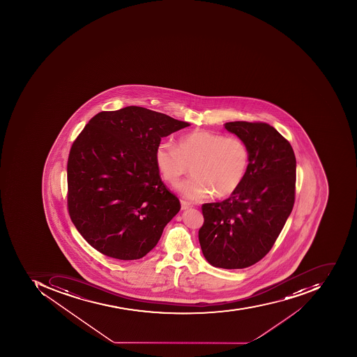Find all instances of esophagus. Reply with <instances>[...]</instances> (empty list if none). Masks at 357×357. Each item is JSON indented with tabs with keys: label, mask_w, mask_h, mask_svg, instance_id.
Here are the masks:
<instances>
[{
	"label": "esophagus",
	"mask_w": 357,
	"mask_h": 357,
	"mask_svg": "<svg viewBox=\"0 0 357 357\" xmlns=\"http://www.w3.org/2000/svg\"><path fill=\"white\" fill-rule=\"evenodd\" d=\"M181 210L185 211L189 210L190 208H191V204L190 203L185 202V201L181 200Z\"/></svg>",
	"instance_id": "esophagus-1"
}]
</instances>
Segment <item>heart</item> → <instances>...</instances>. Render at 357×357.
Here are the masks:
<instances>
[{"instance_id": "heart-1", "label": "heart", "mask_w": 357, "mask_h": 357, "mask_svg": "<svg viewBox=\"0 0 357 357\" xmlns=\"http://www.w3.org/2000/svg\"><path fill=\"white\" fill-rule=\"evenodd\" d=\"M155 164L162 179L175 185L188 168L192 178L176 185L191 202L208 197H229L241 187L248 172L250 153L245 141L216 132L195 130L180 135L177 143L160 142L155 149Z\"/></svg>"}]
</instances>
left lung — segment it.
Returning a JSON list of instances; mask_svg holds the SVG:
<instances>
[{
  "label": "left lung",
  "mask_w": 357,
  "mask_h": 357,
  "mask_svg": "<svg viewBox=\"0 0 357 357\" xmlns=\"http://www.w3.org/2000/svg\"><path fill=\"white\" fill-rule=\"evenodd\" d=\"M250 153L245 180L222 202L202 205L199 241L215 268H243L273 247L295 202L296 158L289 142L270 124L227 122Z\"/></svg>",
  "instance_id": "left-lung-1"
}]
</instances>
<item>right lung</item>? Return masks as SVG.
<instances>
[{"label": "right lung", "mask_w": 357, "mask_h": 357, "mask_svg": "<svg viewBox=\"0 0 357 357\" xmlns=\"http://www.w3.org/2000/svg\"><path fill=\"white\" fill-rule=\"evenodd\" d=\"M190 123L143 107L101 112L68 160V208L84 239L119 260L146 256L180 211L155 164L162 137Z\"/></svg>", "instance_id": "obj_1"}]
</instances>
